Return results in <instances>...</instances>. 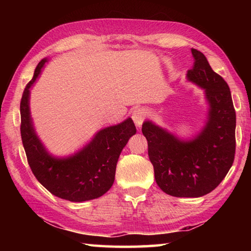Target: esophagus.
<instances>
[{
    "instance_id": "esophagus-1",
    "label": "esophagus",
    "mask_w": 251,
    "mask_h": 251,
    "mask_svg": "<svg viewBox=\"0 0 251 251\" xmlns=\"http://www.w3.org/2000/svg\"><path fill=\"white\" fill-rule=\"evenodd\" d=\"M146 110L145 108H137L135 110V112L133 113V121L135 123V125L137 127H141L143 122L145 121L146 118Z\"/></svg>"
}]
</instances>
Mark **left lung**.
<instances>
[{
  "label": "left lung",
  "mask_w": 251,
  "mask_h": 251,
  "mask_svg": "<svg viewBox=\"0 0 251 251\" xmlns=\"http://www.w3.org/2000/svg\"><path fill=\"white\" fill-rule=\"evenodd\" d=\"M192 54L195 62L187 78L205 90L209 104L205 127L190 141H181L150 121L142 127L157 185L175 197H201L212 192L235 159L236 112L230 90L205 55L195 49Z\"/></svg>",
  "instance_id": "8db88e82"
}]
</instances>
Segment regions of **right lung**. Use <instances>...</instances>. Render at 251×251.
Segmentation results:
<instances>
[{"label": "right lung", "instance_id": "obj_1", "mask_svg": "<svg viewBox=\"0 0 251 251\" xmlns=\"http://www.w3.org/2000/svg\"><path fill=\"white\" fill-rule=\"evenodd\" d=\"M48 59L37 64L21 100V136L34 176L54 196L80 202L99 198L112 187L118 157L136 127L131 118L100 130L90 144L67 158L50 156L34 130L29 113V88Z\"/></svg>", "mask_w": 251, "mask_h": 251}]
</instances>
